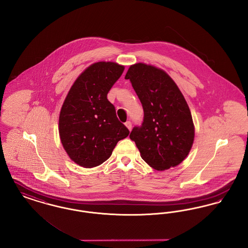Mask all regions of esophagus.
Returning a JSON list of instances; mask_svg holds the SVG:
<instances>
[{
	"label": "esophagus",
	"mask_w": 248,
	"mask_h": 248,
	"mask_svg": "<svg viewBox=\"0 0 248 248\" xmlns=\"http://www.w3.org/2000/svg\"><path fill=\"white\" fill-rule=\"evenodd\" d=\"M125 125H126V127L129 129V130H131L132 126H131V122H130V121H127V122L125 123Z\"/></svg>",
	"instance_id": "obj_1"
}]
</instances>
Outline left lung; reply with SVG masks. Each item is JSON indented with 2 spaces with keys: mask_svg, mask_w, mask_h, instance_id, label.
I'll return each mask as SVG.
<instances>
[{
  "mask_svg": "<svg viewBox=\"0 0 248 248\" xmlns=\"http://www.w3.org/2000/svg\"><path fill=\"white\" fill-rule=\"evenodd\" d=\"M130 79L143 105V123L130 134L143 160L157 170L177 166L194 141L189 107L174 81L161 69L144 63L130 66Z\"/></svg>",
  "mask_w": 248,
  "mask_h": 248,
  "instance_id": "left-lung-1",
  "label": "left lung"
}]
</instances>
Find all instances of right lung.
<instances>
[{
	"label": "right lung",
	"mask_w": 248,
	"mask_h": 248,
	"mask_svg": "<svg viewBox=\"0 0 248 248\" xmlns=\"http://www.w3.org/2000/svg\"><path fill=\"white\" fill-rule=\"evenodd\" d=\"M124 66L99 62L88 67L70 89L59 118V132L68 156L79 166L96 167L112 155L130 130L118 120L107 94Z\"/></svg>",
	"instance_id": "right-lung-1"
}]
</instances>
